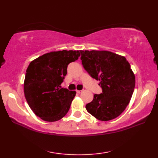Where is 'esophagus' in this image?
Here are the masks:
<instances>
[{"label": "esophagus", "instance_id": "1", "mask_svg": "<svg viewBox=\"0 0 158 158\" xmlns=\"http://www.w3.org/2000/svg\"><path fill=\"white\" fill-rule=\"evenodd\" d=\"M76 92H77V93L79 94V93H81L82 91H81V90H78V89H76Z\"/></svg>", "mask_w": 158, "mask_h": 158}]
</instances>
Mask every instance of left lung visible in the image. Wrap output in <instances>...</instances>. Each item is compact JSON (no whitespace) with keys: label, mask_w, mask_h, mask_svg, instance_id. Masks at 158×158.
<instances>
[{"label":"left lung","mask_w":158,"mask_h":158,"mask_svg":"<svg viewBox=\"0 0 158 158\" xmlns=\"http://www.w3.org/2000/svg\"><path fill=\"white\" fill-rule=\"evenodd\" d=\"M84 69L99 81L100 94L94 95L86 110L97 119L109 121L122 114L128 105L135 87V75L124 56L109 51L81 50Z\"/></svg>","instance_id":"left-lung-1"}]
</instances>
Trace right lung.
<instances>
[{
    "label": "right lung",
    "mask_w": 158,
    "mask_h": 158,
    "mask_svg": "<svg viewBox=\"0 0 158 158\" xmlns=\"http://www.w3.org/2000/svg\"><path fill=\"white\" fill-rule=\"evenodd\" d=\"M79 56V50L51 52L30 63L23 82L24 96L30 108L41 119L56 122L68 113L76 92L60 85L69 64Z\"/></svg>",
    "instance_id": "obj_1"
}]
</instances>
